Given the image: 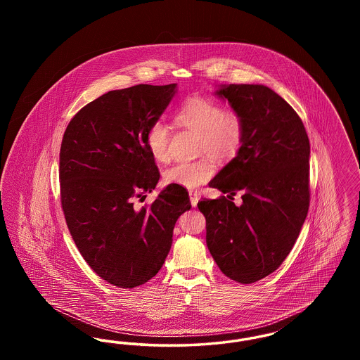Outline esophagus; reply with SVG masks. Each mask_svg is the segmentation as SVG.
I'll return each mask as SVG.
<instances>
[{
	"label": "esophagus",
	"mask_w": 360,
	"mask_h": 360,
	"mask_svg": "<svg viewBox=\"0 0 360 360\" xmlns=\"http://www.w3.org/2000/svg\"><path fill=\"white\" fill-rule=\"evenodd\" d=\"M188 195H190V202H191V206H197L198 204V200H200V194L197 193V191H190L188 193Z\"/></svg>",
	"instance_id": "esophagus-1"
}]
</instances>
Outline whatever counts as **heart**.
I'll list each match as a JSON object with an SVG mask.
<instances>
[{
  "instance_id": "obj_1",
  "label": "heart",
  "mask_w": 360,
  "mask_h": 360,
  "mask_svg": "<svg viewBox=\"0 0 360 360\" xmlns=\"http://www.w3.org/2000/svg\"><path fill=\"white\" fill-rule=\"evenodd\" d=\"M178 125L198 134V154L210 155L214 159L226 160L239 153L244 137V121L239 112L224 109L220 103L204 97H194L182 103L175 113ZM172 129L163 121L150 125L146 144L158 162L170 159ZM214 174L210 158L195 162L176 163L163 172L167 185L195 188L207 182Z\"/></svg>"
}]
</instances>
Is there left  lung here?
<instances>
[{
	"mask_svg": "<svg viewBox=\"0 0 360 360\" xmlns=\"http://www.w3.org/2000/svg\"><path fill=\"white\" fill-rule=\"evenodd\" d=\"M216 94L239 112L244 137L210 186L226 195L198 202L207 248L228 278L254 283L290 254L309 209L310 144L295 110L264 85H221ZM241 191L243 204L233 195Z\"/></svg>",
	"mask_w": 360,
	"mask_h": 360,
	"instance_id": "obj_1",
	"label": "left lung"
}]
</instances>
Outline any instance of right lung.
<instances>
[{"instance_id": "add662e5", "label": "right lung", "mask_w": 360, "mask_h": 360, "mask_svg": "<svg viewBox=\"0 0 360 360\" xmlns=\"http://www.w3.org/2000/svg\"><path fill=\"white\" fill-rule=\"evenodd\" d=\"M175 91L176 84L108 91L84 106L63 135L59 181L70 233L91 270L117 288L158 274L178 217L191 207L186 188L174 185L151 206L134 207L159 181L146 135Z\"/></svg>"}]
</instances>
